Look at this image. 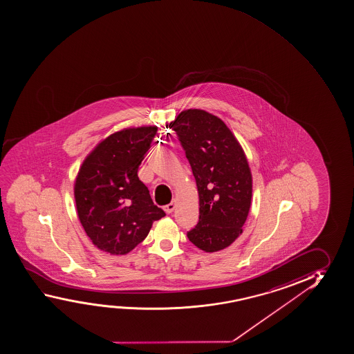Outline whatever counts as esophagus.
Here are the masks:
<instances>
[{
    "label": "esophagus",
    "mask_w": 354,
    "mask_h": 354,
    "mask_svg": "<svg viewBox=\"0 0 354 354\" xmlns=\"http://www.w3.org/2000/svg\"><path fill=\"white\" fill-rule=\"evenodd\" d=\"M174 207H176V201H171L169 204L164 206L165 212H167V214H171V212H174Z\"/></svg>",
    "instance_id": "34e87169"
}]
</instances>
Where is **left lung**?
Listing matches in <instances>:
<instances>
[{
	"mask_svg": "<svg viewBox=\"0 0 354 354\" xmlns=\"http://www.w3.org/2000/svg\"><path fill=\"white\" fill-rule=\"evenodd\" d=\"M169 128L180 137L199 196V222L187 236L206 253L227 248L242 234L252 204L242 145L221 118L201 109L180 112Z\"/></svg>",
	"mask_w": 354,
	"mask_h": 354,
	"instance_id": "8db88e82",
	"label": "left lung"
}]
</instances>
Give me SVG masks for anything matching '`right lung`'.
Returning a JSON list of instances; mask_svg holds the SVG:
<instances>
[{
  "instance_id": "1",
  "label": "right lung",
  "mask_w": 354,
  "mask_h": 354,
  "mask_svg": "<svg viewBox=\"0 0 354 354\" xmlns=\"http://www.w3.org/2000/svg\"><path fill=\"white\" fill-rule=\"evenodd\" d=\"M156 132V126H142L112 133L80 166L74 180L77 212L86 236L102 252L129 253L166 215L138 177Z\"/></svg>"
}]
</instances>
